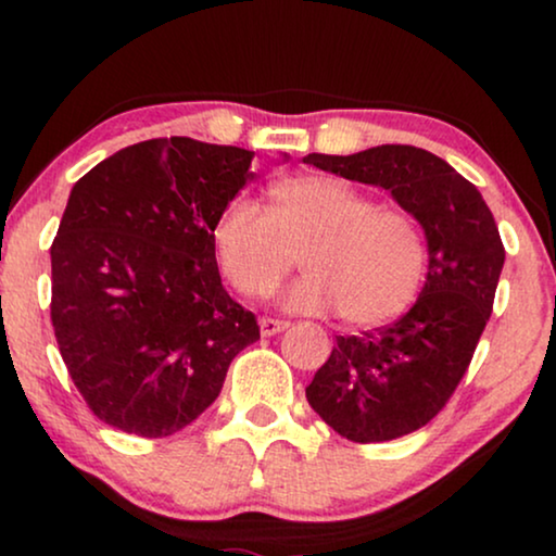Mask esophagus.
Masks as SVG:
<instances>
[{
	"label": "esophagus",
	"instance_id": "34e87169",
	"mask_svg": "<svg viewBox=\"0 0 556 556\" xmlns=\"http://www.w3.org/2000/svg\"><path fill=\"white\" fill-rule=\"evenodd\" d=\"M288 329V321H280V318H261V333L263 337H276V333L286 331Z\"/></svg>",
	"mask_w": 556,
	"mask_h": 556
}]
</instances>
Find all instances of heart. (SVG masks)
<instances>
[{"label":"heart","mask_w":556,"mask_h":556,"mask_svg":"<svg viewBox=\"0 0 556 556\" xmlns=\"http://www.w3.org/2000/svg\"><path fill=\"white\" fill-rule=\"evenodd\" d=\"M217 261L248 299H268L301 255L306 268L286 295L295 314L379 326L402 314L428 270V240L405 210L377 200L339 177L306 174L268 189L265 210L235 197L212 225Z\"/></svg>","instance_id":"obj_1"}]
</instances>
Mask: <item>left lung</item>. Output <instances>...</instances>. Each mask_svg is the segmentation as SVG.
<instances>
[{
  "label": "left lung",
  "mask_w": 556,
  "mask_h": 556,
  "mask_svg": "<svg viewBox=\"0 0 556 556\" xmlns=\"http://www.w3.org/2000/svg\"><path fill=\"white\" fill-rule=\"evenodd\" d=\"M337 177L390 189L428 238V280L405 316L337 346L306 387L308 405L352 443H384L428 425L453 397L491 318L504 242L489 204L451 164L384 143L303 159Z\"/></svg>",
  "instance_id": "1"
}]
</instances>
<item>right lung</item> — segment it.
<instances>
[{
    "mask_svg": "<svg viewBox=\"0 0 556 556\" xmlns=\"http://www.w3.org/2000/svg\"><path fill=\"white\" fill-rule=\"evenodd\" d=\"M253 156L172 136L121 149L75 181L50 248V318L67 375L111 428H187L261 339L253 311L227 295L212 242Z\"/></svg>",
    "mask_w": 556,
    "mask_h": 556,
    "instance_id": "obj_1",
    "label": "right lung"
}]
</instances>
